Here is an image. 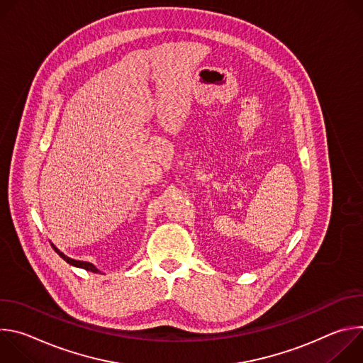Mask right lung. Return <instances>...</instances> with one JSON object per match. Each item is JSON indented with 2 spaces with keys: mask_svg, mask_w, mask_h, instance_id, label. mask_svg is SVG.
<instances>
[{
  "mask_svg": "<svg viewBox=\"0 0 363 363\" xmlns=\"http://www.w3.org/2000/svg\"><path fill=\"white\" fill-rule=\"evenodd\" d=\"M51 247L55 248V251L63 258L65 262H67L69 264H72V266H74V267H80V269H84V270H87V272H93V273H97L99 270L91 264V263H87V262H79V260H74V258H70V257H67L66 254H63L57 247H55L53 244H51Z\"/></svg>",
  "mask_w": 363,
  "mask_h": 363,
  "instance_id": "add662e5",
  "label": "right lung"
}]
</instances>
